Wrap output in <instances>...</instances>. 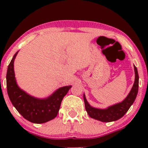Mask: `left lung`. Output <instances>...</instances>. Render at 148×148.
I'll return each mask as SVG.
<instances>
[{
    "mask_svg": "<svg viewBox=\"0 0 148 148\" xmlns=\"http://www.w3.org/2000/svg\"><path fill=\"white\" fill-rule=\"evenodd\" d=\"M134 72H135V81L133 85L132 90L127 96V97L121 102L115 103L105 109H100V108H94L91 106L88 102L85 94H84V100L85 103V107L87 111L88 114L90 118L99 120V121L104 122V123H109V122L118 120L128 111L130 108L133 104L135 101L137 94L138 91V74L137 68L135 65H134Z\"/></svg>",
    "mask_w": 148,
    "mask_h": 148,
    "instance_id": "8db88e82",
    "label": "left lung"
}]
</instances>
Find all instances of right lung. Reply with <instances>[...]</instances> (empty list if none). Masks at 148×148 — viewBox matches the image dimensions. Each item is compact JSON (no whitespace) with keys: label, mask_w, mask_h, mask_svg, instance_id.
Here are the masks:
<instances>
[{"label":"right lung","mask_w":148,"mask_h":148,"mask_svg":"<svg viewBox=\"0 0 148 148\" xmlns=\"http://www.w3.org/2000/svg\"><path fill=\"white\" fill-rule=\"evenodd\" d=\"M14 54L8 67L6 75L7 90L13 106L25 119L33 123L41 124L50 121L57 116L63 97L72 86L56 90L48 97L39 99L25 92L18 86L14 71Z\"/></svg>","instance_id":"right-lung-1"}]
</instances>
